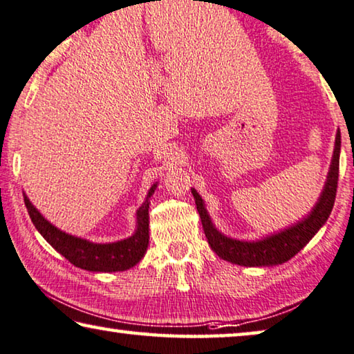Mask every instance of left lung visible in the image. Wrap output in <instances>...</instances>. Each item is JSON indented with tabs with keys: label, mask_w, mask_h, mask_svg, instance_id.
I'll use <instances>...</instances> for the list:
<instances>
[{
	"label": "left lung",
	"mask_w": 354,
	"mask_h": 354,
	"mask_svg": "<svg viewBox=\"0 0 354 354\" xmlns=\"http://www.w3.org/2000/svg\"><path fill=\"white\" fill-rule=\"evenodd\" d=\"M340 147V131H337L329 172H327L326 183L313 209L290 227L266 234V236L255 241L234 239L218 232L207 212L203 198L199 196L196 189L192 188V194L194 203H196L199 217H201L204 234H206L207 243L214 252L220 259L241 266H274L288 262L295 254H299L310 243V239L319 232L322 225L327 222L332 207H334L337 182H339Z\"/></svg>",
	"instance_id": "left-lung-1"
}]
</instances>
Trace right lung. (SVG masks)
Listing matches in <instances>:
<instances>
[{
    "label": "right lung",
    "mask_w": 354,
    "mask_h": 354,
    "mask_svg": "<svg viewBox=\"0 0 354 354\" xmlns=\"http://www.w3.org/2000/svg\"><path fill=\"white\" fill-rule=\"evenodd\" d=\"M156 187L158 182L153 183L151 188L148 189L145 201L137 209L136 232L129 238L115 241V243H92L89 239L65 233L54 227L49 220H46L25 193L24 201L35 228L70 263L81 270L94 271V273H115V271H126L136 266L147 252L148 239H150L148 236V209H150V198L155 193Z\"/></svg>",
    "instance_id": "add662e5"
}]
</instances>
